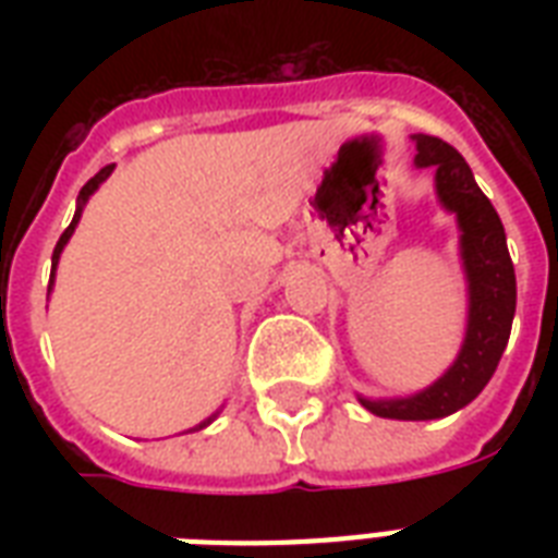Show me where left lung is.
I'll list each match as a JSON object with an SVG mask.
<instances>
[{
	"instance_id": "obj_1",
	"label": "left lung",
	"mask_w": 558,
	"mask_h": 558,
	"mask_svg": "<svg viewBox=\"0 0 558 558\" xmlns=\"http://www.w3.org/2000/svg\"><path fill=\"white\" fill-rule=\"evenodd\" d=\"M411 142L416 144L414 165L420 170L434 168L437 202L458 219L460 266L466 278V332L454 362L428 388L388 399L359 393V402L385 420H440L466 408L493 379L515 315V269L501 217L477 187L466 159L434 135L416 133Z\"/></svg>"
}]
</instances>
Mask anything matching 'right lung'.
Masks as SVG:
<instances>
[{
    "label": "right lung",
    "instance_id": "1",
    "mask_svg": "<svg viewBox=\"0 0 558 558\" xmlns=\"http://www.w3.org/2000/svg\"><path fill=\"white\" fill-rule=\"evenodd\" d=\"M112 170H116V165H107V168H104V170H98V173H95V177H92L89 182H86V185L81 187V196H77V208H74L72 226L65 228V231H63V236H60V240H57V245H54V254H51V283H48V292H51V287H54V269H57V263H60V254H63L65 243H69V240H72L74 228H77V222H81V217H83V208H86V202L92 199V193L98 191V187L104 185V182H107L109 177H112ZM219 411H222V408H219ZM219 411H214V414H210L208 420H202L199 425H193L191 432H199V428H205V425H210V423H214V420H217V416H219Z\"/></svg>",
    "mask_w": 558,
    "mask_h": 558
}]
</instances>
